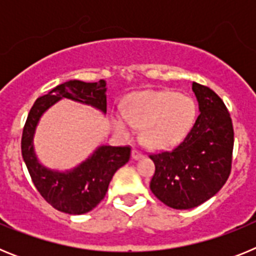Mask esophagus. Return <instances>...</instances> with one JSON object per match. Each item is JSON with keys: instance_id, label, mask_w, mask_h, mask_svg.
<instances>
[{"instance_id": "34e87169", "label": "esophagus", "mask_w": 256, "mask_h": 256, "mask_svg": "<svg viewBox=\"0 0 256 256\" xmlns=\"http://www.w3.org/2000/svg\"><path fill=\"white\" fill-rule=\"evenodd\" d=\"M142 158H144V154H142L141 151H138V150L132 151V159L138 160V159H142Z\"/></svg>"}]
</instances>
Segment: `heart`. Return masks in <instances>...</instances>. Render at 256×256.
I'll list each match as a JSON object with an SVG mask.
<instances>
[{
    "instance_id": "1",
    "label": "heart",
    "mask_w": 256,
    "mask_h": 256,
    "mask_svg": "<svg viewBox=\"0 0 256 256\" xmlns=\"http://www.w3.org/2000/svg\"><path fill=\"white\" fill-rule=\"evenodd\" d=\"M196 118V104L191 97L176 91H142L128 96L126 112L114 115L115 130L126 138L142 128V140L148 148L166 150L180 144Z\"/></svg>"
}]
</instances>
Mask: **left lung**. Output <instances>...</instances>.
<instances>
[{"label":"left lung","instance_id":"1","mask_svg":"<svg viewBox=\"0 0 256 256\" xmlns=\"http://www.w3.org/2000/svg\"><path fill=\"white\" fill-rule=\"evenodd\" d=\"M200 115L177 148L150 155L154 195L173 209L196 208L227 182L232 166L234 126L224 102L209 87L192 83Z\"/></svg>","mask_w":256,"mask_h":256}]
</instances>
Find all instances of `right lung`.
<instances>
[{
    "mask_svg": "<svg viewBox=\"0 0 256 256\" xmlns=\"http://www.w3.org/2000/svg\"><path fill=\"white\" fill-rule=\"evenodd\" d=\"M61 98L91 105L106 114V82L101 79L86 83L74 79L56 86L36 100L22 130V155L36 188L58 212L79 216L91 212L105 198L115 172L130 160V148L104 144L72 170H51L44 166L36 156L33 137L40 116Z\"/></svg>",
    "mask_w": 256,
    "mask_h": 256,
    "instance_id": "add662e5",
    "label": "right lung"
}]
</instances>
